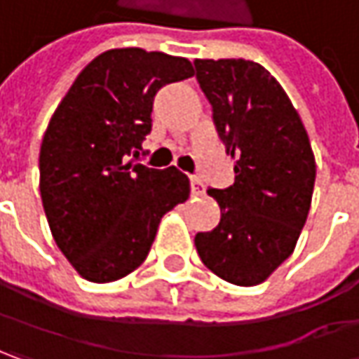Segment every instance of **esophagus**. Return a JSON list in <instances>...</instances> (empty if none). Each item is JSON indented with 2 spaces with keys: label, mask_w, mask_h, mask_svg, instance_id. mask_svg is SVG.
<instances>
[{
  "label": "esophagus",
  "mask_w": 359,
  "mask_h": 359,
  "mask_svg": "<svg viewBox=\"0 0 359 359\" xmlns=\"http://www.w3.org/2000/svg\"><path fill=\"white\" fill-rule=\"evenodd\" d=\"M191 193L195 196L205 195V182L198 179V177H191Z\"/></svg>",
  "instance_id": "obj_1"
}]
</instances>
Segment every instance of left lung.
<instances>
[{
	"label": "left lung",
	"mask_w": 359,
	"mask_h": 359,
	"mask_svg": "<svg viewBox=\"0 0 359 359\" xmlns=\"http://www.w3.org/2000/svg\"><path fill=\"white\" fill-rule=\"evenodd\" d=\"M212 122L235 161V182L209 189L221 207L212 231L196 233L201 261L235 285L265 281L293 253L311 207L316 158L279 82L257 62L195 60Z\"/></svg>",
	"instance_id": "8db88e82"
}]
</instances>
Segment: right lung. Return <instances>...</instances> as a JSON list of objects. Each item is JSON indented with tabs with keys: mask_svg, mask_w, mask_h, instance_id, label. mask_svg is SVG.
I'll return each instance as SVG.
<instances>
[{
	"mask_svg": "<svg viewBox=\"0 0 359 359\" xmlns=\"http://www.w3.org/2000/svg\"><path fill=\"white\" fill-rule=\"evenodd\" d=\"M195 74L187 57L108 50L55 108L39 150V193L55 245L88 281L108 283L149 255L166 210L189 198L187 175L130 163L152 130V102Z\"/></svg>",
	"mask_w": 359,
	"mask_h": 359,
	"instance_id": "1",
	"label": "right lung"
}]
</instances>
